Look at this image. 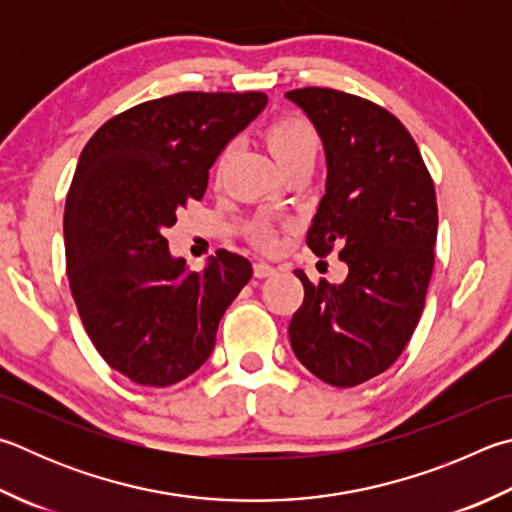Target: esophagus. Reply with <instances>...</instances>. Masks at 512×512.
Returning a JSON list of instances; mask_svg holds the SVG:
<instances>
[{"mask_svg": "<svg viewBox=\"0 0 512 512\" xmlns=\"http://www.w3.org/2000/svg\"><path fill=\"white\" fill-rule=\"evenodd\" d=\"M253 271H255V277H268V275H273L277 268L273 264L264 262V259H257L255 266H253Z\"/></svg>", "mask_w": 512, "mask_h": 512, "instance_id": "1", "label": "esophagus"}]
</instances>
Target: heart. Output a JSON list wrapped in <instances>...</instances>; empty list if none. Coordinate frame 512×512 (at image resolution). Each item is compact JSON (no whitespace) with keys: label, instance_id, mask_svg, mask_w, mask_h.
Listing matches in <instances>:
<instances>
[{"label":"heart","instance_id":"heart-1","mask_svg":"<svg viewBox=\"0 0 512 512\" xmlns=\"http://www.w3.org/2000/svg\"><path fill=\"white\" fill-rule=\"evenodd\" d=\"M266 141L268 147H271L275 161L282 165V170L286 165L300 159H315V154H318V134H315V129L300 116H284L280 120H275V123L268 127ZM226 156L228 152L221 156V163H224ZM253 235L259 244H275V230L268 221H257Z\"/></svg>","mask_w":512,"mask_h":512}]
</instances>
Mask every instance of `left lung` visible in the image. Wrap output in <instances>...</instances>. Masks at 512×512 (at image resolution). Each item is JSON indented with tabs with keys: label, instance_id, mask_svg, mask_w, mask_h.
I'll use <instances>...</instances> for the list:
<instances>
[{
	"label": "left lung",
	"instance_id": "1",
	"mask_svg": "<svg viewBox=\"0 0 512 512\" xmlns=\"http://www.w3.org/2000/svg\"><path fill=\"white\" fill-rule=\"evenodd\" d=\"M286 98L318 132L324 197L306 232L315 255L338 248L349 273L311 284L288 324L297 360L333 387H356L401 356L421 320L439 212L432 176L401 120L365 98L304 87Z\"/></svg>",
	"mask_w": 512,
	"mask_h": 512
}]
</instances>
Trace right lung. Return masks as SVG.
<instances>
[{
  "mask_svg": "<svg viewBox=\"0 0 512 512\" xmlns=\"http://www.w3.org/2000/svg\"><path fill=\"white\" fill-rule=\"evenodd\" d=\"M266 102L259 91L147 100L107 120L80 154L64 208L69 286L100 356L138 385L192 376L253 275L224 248L190 273L163 232L206 194L217 156Z\"/></svg>",
  "mask_w": 512,
  "mask_h": 512,
  "instance_id": "obj_1",
  "label": "right lung"
}]
</instances>
